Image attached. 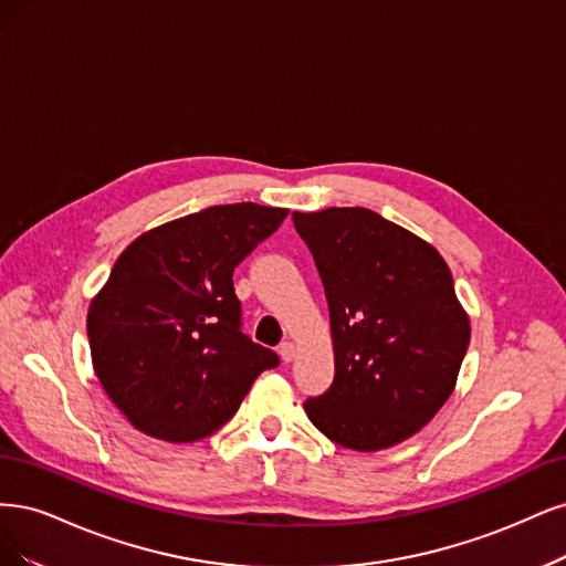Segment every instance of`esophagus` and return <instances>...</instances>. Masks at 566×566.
I'll use <instances>...</instances> for the list:
<instances>
[{
	"label": "esophagus",
	"instance_id": "1",
	"mask_svg": "<svg viewBox=\"0 0 566 566\" xmlns=\"http://www.w3.org/2000/svg\"><path fill=\"white\" fill-rule=\"evenodd\" d=\"M280 355H282V359L289 364L291 359H294L296 357V345L294 343H291V340H284L282 345H280Z\"/></svg>",
	"mask_w": 566,
	"mask_h": 566
}]
</instances>
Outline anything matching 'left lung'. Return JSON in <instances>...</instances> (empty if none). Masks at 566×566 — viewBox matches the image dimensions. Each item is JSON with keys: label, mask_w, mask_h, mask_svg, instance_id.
I'll return each mask as SVG.
<instances>
[{"label": "left lung", "mask_w": 566, "mask_h": 566, "mask_svg": "<svg viewBox=\"0 0 566 566\" xmlns=\"http://www.w3.org/2000/svg\"><path fill=\"white\" fill-rule=\"evenodd\" d=\"M294 226L324 284L336 357L307 418L355 451L407 440L449 399L470 345L444 259L364 207L294 211Z\"/></svg>", "instance_id": "1"}]
</instances>
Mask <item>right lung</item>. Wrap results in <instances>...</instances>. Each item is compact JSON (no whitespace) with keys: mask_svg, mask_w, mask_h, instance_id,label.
<instances>
[{"mask_svg":"<svg viewBox=\"0 0 566 566\" xmlns=\"http://www.w3.org/2000/svg\"><path fill=\"white\" fill-rule=\"evenodd\" d=\"M253 202L209 207L140 234L91 301L103 390L140 432L195 442L226 426L275 350L242 332L232 272L286 218Z\"/></svg>","mask_w":566,"mask_h":566,"instance_id":"add662e5","label":"right lung"}]
</instances>
